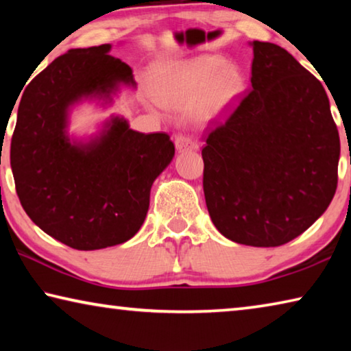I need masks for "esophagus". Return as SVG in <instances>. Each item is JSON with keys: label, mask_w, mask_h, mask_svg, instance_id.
Instances as JSON below:
<instances>
[{"label": "esophagus", "mask_w": 351, "mask_h": 351, "mask_svg": "<svg viewBox=\"0 0 351 351\" xmlns=\"http://www.w3.org/2000/svg\"><path fill=\"white\" fill-rule=\"evenodd\" d=\"M175 145H176V148L180 152H184V150H197V148H198L197 142H195L192 138H190V136L182 134V133H180L175 138Z\"/></svg>", "instance_id": "obj_1"}]
</instances>
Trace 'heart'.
<instances>
[{
    "label": "heart",
    "instance_id": "1",
    "mask_svg": "<svg viewBox=\"0 0 351 351\" xmlns=\"http://www.w3.org/2000/svg\"><path fill=\"white\" fill-rule=\"evenodd\" d=\"M245 80L234 64L218 56H198L162 64L154 77L156 99L170 108H189L199 122L223 117L237 102Z\"/></svg>",
    "mask_w": 351,
    "mask_h": 351
}]
</instances>
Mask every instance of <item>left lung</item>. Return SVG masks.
<instances>
[{
	"instance_id": "8db88e82",
	"label": "left lung",
	"mask_w": 351,
	"mask_h": 351,
	"mask_svg": "<svg viewBox=\"0 0 351 351\" xmlns=\"http://www.w3.org/2000/svg\"><path fill=\"white\" fill-rule=\"evenodd\" d=\"M251 45L252 88L204 136L203 187L226 239L274 247L330 206L341 142L322 83L283 47Z\"/></svg>"
}]
</instances>
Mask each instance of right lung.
I'll use <instances>...</instances> for the list:
<instances>
[{
	"label": "right lung",
	"instance_id": "add662e5",
	"mask_svg": "<svg viewBox=\"0 0 351 351\" xmlns=\"http://www.w3.org/2000/svg\"><path fill=\"white\" fill-rule=\"evenodd\" d=\"M111 45L69 49L23 93L10 142L16 195L29 218L79 251L121 245L144 223L153 181L175 156L167 133L144 134L112 117L88 144L71 142L68 110L82 99H111L133 71Z\"/></svg>",
	"mask_w": 351,
	"mask_h": 351
}]
</instances>
